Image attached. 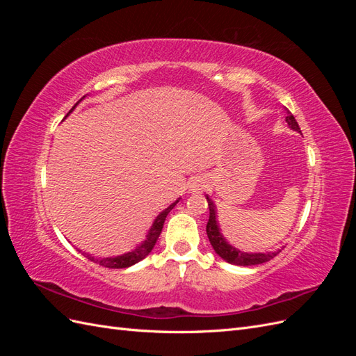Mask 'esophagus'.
Listing matches in <instances>:
<instances>
[{
	"mask_svg": "<svg viewBox=\"0 0 356 356\" xmlns=\"http://www.w3.org/2000/svg\"><path fill=\"white\" fill-rule=\"evenodd\" d=\"M204 187V181L203 179H191L190 182V191H200Z\"/></svg>",
	"mask_w": 356,
	"mask_h": 356,
	"instance_id": "1",
	"label": "esophagus"
}]
</instances>
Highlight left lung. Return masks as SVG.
Wrapping results in <instances>:
<instances>
[{
  "mask_svg": "<svg viewBox=\"0 0 356 356\" xmlns=\"http://www.w3.org/2000/svg\"><path fill=\"white\" fill-rule=\"evenodd\" d=\"M286 123L289 124V127H293L294 131H300L298 123L296 122L294 115L288 111L286 115ZM208 204H209V221L207 224V233L209 242L212 245V248L215 250L222 260H225L230 264H236V266H255V264H261L266 263L268 260H272L275 255H277L279 252H268V254H246V252H241L236 250V248L230 246L227 242L224 241V238L220 233L218 224H217V218H215V207L212 200L207 196Z\"/></svg>",
  "mask_w": 356,
  "mask_h": 356,
  "instance_id": "1",
  "label": "left lung"
}]
</instances>
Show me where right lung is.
<instances>
[{
	"label": "right lung",
	"instance_id": "add662e5",
	"mask_svg": "<svg viewBox=\"0 0 356 356\" xmlns=\"http://www.w3.org/2000/svg\"><path fill=\"white\" fill-rule=\"evenodd\" d=\"M81 101V99H80ZM79 104V102H77ZM75 104V105H77ZM74 105V106H75ZM72 111V110H71ZM70 111V113H71ZM178 203V200L175 202V203H172L169 208H166L163 212H161L159 217L154 220V222H153V225H152V229H149V233L147 234V239L144 241V243H141L139 245L135 251H132V252H127V254H124V255H120V257H113V258H102V260H98V258H95V257H92V255H84V257H88L90 261H93V263H98L99 266H104V267H108V268H124V267H129V266H132V264H135V263H138V261H141L143 258H145L149 252H152V250L154 248V245H156V242H157V239H159V236H160V233H161V229H163V224H165V220H166V217H168V213L172 211V208L175 207V204Z\"/></svg>",
	"mask_w": 356,
	"mask_h": 356
}]
</instances>
